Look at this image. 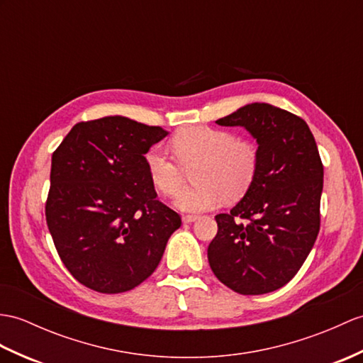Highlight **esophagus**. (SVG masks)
Returning a JSON list of instances; mask_svg holds the SVG:
<instances>
[{"instance_id": "obj_1", "label": "esophagus", "mask_w": 363, "mask_h": 363, "mask_svg": "<svg viewBox=\"0 0 363 363\" xmlns=\"http://www.w3.org/2000/svg\"><path fill=\"white\" fill-rule=\"evenodd\" d=\"M196 220H198L196 215H184L182 216V223L184 224H191V223H195Z\"/></svg>"}]
</instances>
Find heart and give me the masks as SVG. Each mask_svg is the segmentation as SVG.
<instances>
[{"label": "heart", "instance_id": "obj_1", "mask_svg": "<svg viewBox=\"0 0 363 363\" xmlns=\"http://www.w3.org/2000/svg\"><path fill=\"white\" fill-rule=\"evenodd\" d=\"M174 157L162 148L145 156L151 181L165 195H174L183 183V168L197 165L192 177L197 184L178 194L174 206L182 212L198 213L215 208L225 199H238L250 187L258 167L254 143L237 139L233 133L193 125L182 128L170 140Z\"/></svg>", "mask_w": 363, "mask_h": 363}]
</instances>
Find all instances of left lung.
<instances>
[{"instance_id": "1", "label": "left lung", "mask_w": 363, "mask_h": 363, "mask_svg": "<svg viewBox=\"0 0 363 363\" xmlns=\"http://www.w3.org/2000/svg\"><path fill=\"white\" fill-rule=\"evenodd\" d=\"M258 143L255 178L229 213L215 216L207 257L218 280L242 296L289 283L320 230L323 165L308 123L286 109L249 104L216 121Z\"/></svg>"}]
</instances>
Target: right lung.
I'll return each mask as SVG.
<instances>
[{
	"label": "right lung",
	"instance_id": "obj_1",
	"mask_svg": "<svg viewBox=\"0 0 363 363\" xmlns=\"http://www.w3.org/2000/svg\"><path fill=\"white\" fill-rule=\"evenodd\" d=\"M123 116L80 122L52 155L46 223L71 275L119 294L155 272L181 216L157 199L145 155L167 136Z\"/></svg>",
	"mask_w": 363,
	"mask_h": 363
}]
</instances>
